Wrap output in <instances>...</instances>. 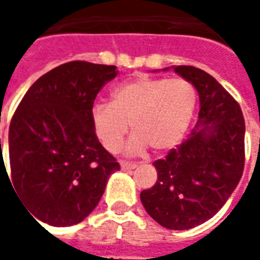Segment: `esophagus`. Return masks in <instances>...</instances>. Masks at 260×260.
Wrapping results in <instances>:
<instances>
[{
  "instance_id": "34e87169",
  "label": "esophagus",
  "mask_w": 260,
  "mask_h": 260,
  "mask_svg": "<svg viewBox=\"0 0 260 260\" xmlns=\"http://www.w3.org/2000/svg\"><path fill=\"white\" fill-rule=\"evenodd\" d=\"M138 167L136 163H128V161H121V169L122 170H135Z\"/></svg>"
}]
</instances>
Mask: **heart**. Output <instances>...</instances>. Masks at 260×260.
<instances>
[{
	"label": "heart",
	"mask_w": 260,
	"mask_h": 260,
	"mask_svg": "<svg viewBox=\"0 0 260 260\" xmlns=\"http://www.w3.org/2000/svg\"><path fill=\"white\" fill-rule=\"evenodd\" d=\"M198 91L189 80L138 78L115 86L110 103L91 110V128L110 153L121 147L128 124L135 135L126 145L128 154H139L147 146L169 152L180 145L193 118Z\"/></svg>",
	"instance_id": "obj_1"
}]
</instances>
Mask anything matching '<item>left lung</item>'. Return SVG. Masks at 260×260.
Instances as JSON below:
<instances>
[{"label":"left lung","instance_id":"8db88e82","mask_svg":"<svg viewBox=\"0 0 260 260\" xmlns=\"http://www.w3.org/2000/svg\"><path fill=\"white\" fill-rule=\"evenodd\" d=\"M199 94L191 135L154 161L157 181L141 192L149 216L169 230L201 225L224 206L244 171L245 122L238 103L217 80L195 67H171Z\"/></svg>","mask_w":260,"mask_h":260}]
</instances>
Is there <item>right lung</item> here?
<instances>
[{"label": "right lung", "instance_id": "1", "mask_svg": "<svg viewBox=\"0 0 260 260\" xmlns=\"http://www.w3.org/2000/svg\"><path fill=\"white\" fill-rule=\"evenodd\" d=\"M114 65L72 61L30 86L9 125L11 180L31 217L54 227L80 223L102 199L119 164L91 128L97 93L114 79ZM40 224V223H39Z\"/></svg>", "mask_w": 260, "mask_h": 260}]
</instances>
